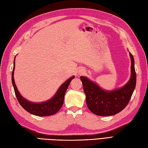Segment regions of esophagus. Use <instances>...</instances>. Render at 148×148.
Here are the masks:
<instances>
[{
	"mask_svg": "<svg viewBox=\"0 0 148 148\" xmlns=\"http://www.w3.org/2000/svg\"><path fill=\"white\" fill-rule=\"evenodd\" d=\"M81 73H82V71H81Z\"/></svg>",
	"mask_w": 148,
	"mask_h": 148,
	"instance_id": "1",
	"label": "esophagus"
}]
</instances>
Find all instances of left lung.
<instances>
[{
    "label": "left lung",
    "mask_w": 148,
    "mask_h": 148,
    "mask_svg": "<svg viewBox=\"0 0 148 148\" xmlns=\"http://www.w3.org/2000/svg\"><path fill=\"white\" fill-rule=\"evenodd\" d=\"M131 60V75L123 87L112 90H104L98 84L85 76H81L87 107L98 116H111L122 111L129 103L136 85L134 59L129 52Z\"/></svg>",
    "instance_id": "left-lung-1"
}]
</instances>
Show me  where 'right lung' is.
<instances>
[{"mask_svg": "<svg viewBox=\"0 0 148 148\" xmlns=\"http://www.w3.org/2000/svg\"><path fill=\"white\" fill-rule=\"evenodd\" d=\"M16 58V57H15ZM15 58L14 60V66L12 73V83L14 89L16 96L17 97L19 103L28 113L38 116H51L56 113L61 109L63 104L64 97L70 82L75 78V76L71 77L66 80L59 87L57 92L50 99L41 103L31 102L23 97L18 90L14 79V71L15 69Z\"/></svg>", "mask_w": 148, "mask_h": 148, "instance_id": "1", "label": "right lung"}]
</instances>
